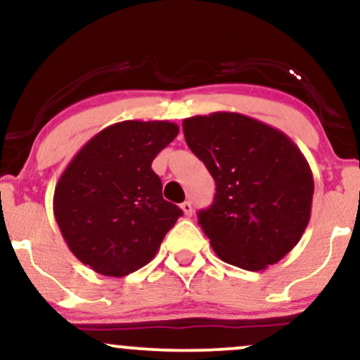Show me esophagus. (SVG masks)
I'll return each mask as SVG.
<instances>
[{
  "label": "esophagus",
  "instance_id": "34e87169",
  "mask_svg": "<svg viewBox=\"0 0 360 360\" xmlns=\"http://www.w3.org/2000/svg\"><path fill=\"white\" fill-rule=\"evenodd\" d=\"M181 210H183V213L186 214V217H191V214H193L191 201H184V203L181 205Z\"/></svg>",
  "mask_w": 360,
  "mask_h": 360
}]
</instances>
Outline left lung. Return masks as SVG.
<instances>
[{
    "instance_id": "left-lung-1",
    "label": "left lung",
    "mask_w": 360,
    "mask_h": 360,
    "mask_svg": "<svg viewBox=\"0 0 360 360\" xmlns=\"http://www.w3.org/2000/svg\"><path fill=\"white\" fill-rule=\"evenodd\" d=\"M184 139L217 183L198 225L223 262L262 271L295 249L315 191L301 150L278 128L232 111L183 122Z\"/></svg>"
}]
</instances>
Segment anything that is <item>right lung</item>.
<instances>
[{"instance_id":"1","label":"right lung","mask_w":360,"mask_h":360,"mask_svg":"<svg viewBox=\"0 0 360 360\" xmlns=\"http://www.w3.org/2000/svg\"><path fill=\"white\" fill-rule=\"evenodd\" d=\"M179 127L125 120L94 135L72 157L53 193V217L71 252L98 274L123 278L155 257L177 218L152 160Z\"/></svg>"}]
</instances>
